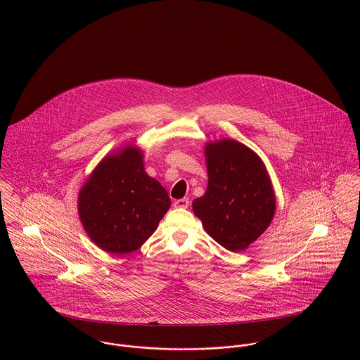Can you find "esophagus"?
I'll list each match as a JSON object with an SVG mask.
<instances>
[{
	"label": "esophagus",
	"instance_id": "1",
	"mask_svg": "<svg viewBox=\"0 0 360 360\" xmlns=\"http://www.w3.org/2000/svg\"><path fill=\"white\" fill-rule=\"evenodd\" d=\"M188 205H190L188 198H180V200H177V201L174 202L176 207H183V209H186V207H188Z\"/></svg>",
	"mask_w": 360,
	"mask_h": 360
}]
</instances>
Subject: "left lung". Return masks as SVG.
I'll use <instances>...</instances> for the list:
<instances>
[{"instance_id":"1","label":"left lung","mask_w":360,"mask_h":360,"mask_svg":"<svg viewBox=\"0 0 360 360\" xmlns=\"http://www.w3.org/2000/svg\"><path fill=\"white\" fill-rule=\"evenodd\" d=\"M207 188L193 201L206 233L231 252L247 250L264 233L276 212V195L263 160L236 140L205 146Z\"/></svg>"}]
</instances>
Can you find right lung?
<instances>
[{
    "label": "right lung",
    "instance_id": "add662e5",
    "mask_svg": "<svg viewBox=\"0 0 360 360\" xmlns=\"http://www.w3.org/2000/svg\"><path fill=\"white\" fill-rule=\"evenodd\" d=\"M170 198L144 169V154L126 146L106 155L79 191L80 221L105 252L137 251L158 229Z\"/></svg>",
    "mask_w": 360,
    "mask_h": 360
}]
</instances>
